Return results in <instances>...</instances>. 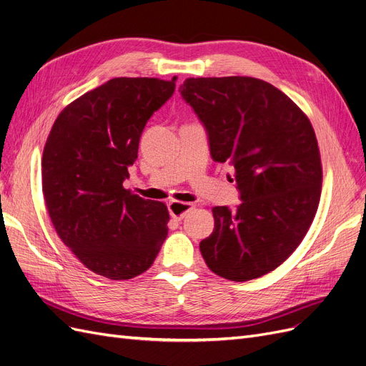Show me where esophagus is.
<instances>
[{
  "label": "esophagus",
  "mask_w": 366,
  "mask_h": 366,
  "mask_svg": "<svg viewBox=\"0 0 366 366\" xmlns=\"http://www.w3.org/2000/svg\"><path fill=\"white\" fill-rule=\"evenodd\" d=\"M190 209H193V205L187 204V202H178V200L169 202V212L172 215V219L174 220H182L185 217V214Z\"/></svg>",
  "instance_id": "34e87169"
}]
</instances>
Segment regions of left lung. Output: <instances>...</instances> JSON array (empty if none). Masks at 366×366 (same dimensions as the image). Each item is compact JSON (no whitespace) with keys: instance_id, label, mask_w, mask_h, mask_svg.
I'll return each mask as SVG.
<instances>
[{"instance_id":"1","label":"left lung","mask_w":366,"mask_h":366,"mask_svg":"<svg viewBox=\"0 0 366 366\" xmlns=\"http://www.w3.org/2000/svg\"><path fill=\"white\" fill-rule=\"evenodd\" d=\"M179 92L205 127L212 159L235 169L241 199L235 209L212 208L202 256L211 272L235 282L273 272L299 247L320 204L312 125L285 93L258 78H187Z\"/></svg>"}]
</instances>
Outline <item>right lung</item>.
Instances as JSON below:
<instances>
[{"label":"right lung","mask_w":366,"mask_h":366,"mask_svg":"<svg viewBox=\"0 0 366 366\" xmlns=\"http://www.w3.org/2000/svg\"><path fill=\"white\" fill-rule=\"evenodd\" d=\"M158 78H113L67 105L45 143L42 190L56 232L93 273L127 280L157 258L169 227L162 202L124 188L151 116L174 92Z\"/></svg>","instance_id":"1"}]
</instances>
